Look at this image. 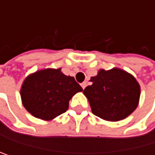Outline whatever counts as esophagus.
<instances>
[{
	"mask_svg": "<svg viewBox=\"0 0 155 155\" xmlns=\"http://www.w3.org/2000/svg\"><path fill=\"white\" fill-rule=\"evenodd\" d=\"M80 85H81V87H82V89L84 90L85 88H86V87H87V82H82V83H81Z\"/></svg>",
	"mask_w": 155,
	"mask_h": 155,
	"instance_id": "1",
	"label": "esophagus"
}]
</instances>
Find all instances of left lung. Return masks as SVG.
Here are the masks:
<instances>
[{
  "instance_id": "8db88e82",
  "label": "left lung",
  "mask_w": 155,
  "mask_h": 155,
  "mask_svg": "<svg viewBox=\"0 0 155 155\" xmlns=\"http://www.w3.org/2000/svg\"><path fill=\"white\" fill-rule=\"evenodd\" d=\"M91 85L83 91L91 112L100 118L117 122L127 117L139 105L140 86L137 79L121 68L100 69L91 78Z\"/></svg>"
}]
</instances>
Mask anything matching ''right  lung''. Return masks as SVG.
<instances>
[{
	"instance_id": "right-lung-1",
	"label": "right lung",
	"mask_w": 155,
	"mask_h": 155,
	"mask_svg": "<svg viewBox=\"0 0 155 155\" xmlns=\"http://www.w3.org/2000/svg\"><path fill=\"white\" fill-rule=\"evenodd\" d=\"M82 88L61 68L41 69L28 75L20 89L22 104L33 117L51 121L66 112L69 101Z\"/></svg>"
}]
</instances>
